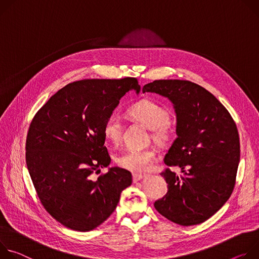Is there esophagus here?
<instances>
[{
	"mask_svg": "<svg viewBox=\"0 0 259 259\" xmlns=\"http://www.w3.org/2000/svg\"><path fill=\"white\" fill-rule=\"evenodd\" d=\"M145 177V175H142V174H134V176H133V180H134V182L136 183V182H138V181H140V180H142L143 178Z\"/></svg>",
	"mask_w": 259,
	"mask_h": 259,
	"instance_id": "esophagus-1",
	"label": "esophagus"
}]
</instances>
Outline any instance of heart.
I'll use <instances>...</instances> for the list:
<instances>
[{"label": "heart", "mask_w": 259, "mask_h": 259, "mask_svg": "<svg viewBox=\"0 0 259 259\" xmlns=\"http://www.w3.org/2000/svg\"><path fill=\"white\" fill-rule=\"evenodd\" d=\"M125 112L132 119L149 128L152 139L158 144H165L173 136L174 131L168 120V111L158 102L150 99H142L133 103ZM121 133L122 125L120 121L111 115L103 125L105 139L113 144H118L121 139ZM155 156L156 153L153 149H132L118 155L116 162L128 170L142 173L151 167Z\"/></svg>", "instance_id": "obj_1"}]
</instances>
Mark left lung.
Wrapping results in <instances>:
<instances>
[{"instance_id": "obj_1", "label": "left lung", "mask_w": 259, "mask_h": 259, "mask_svg": "<svg viewBox=\"0 0 259 259\" xmlns=\"http://www.w3.org/2000/svg\"><path fill=\"white\" fill-rule=\"evenodd\" d=\"M143 93H155L174 105L177 138L164 156L169 168L160 174L166 194L154 207L166 219L183 226L213 216L232 195L240 162L237 125L226 108L207 90L187 80H155Z\"/></svg>"}]
</instances>
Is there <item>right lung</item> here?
<instances>
[{"mask_svg": "<svg viewBox=\"0 0 259 259\" xmlns=\"http://www.w3.org/2000/svg\"><path fill=\"white\" fill-rule=\"evenodd\" d=\"M132 90H141L132 77L72 82L47 101L28 127L25 161L38 197L56 221L73 231L101 225L133 182L131 171L118 166L92 179L111 162L104 122Z\"/></svg>", "mask_w": 259, "mask_h": 259, "instance_id": "1", "label": "right lung"}]
</instances>
